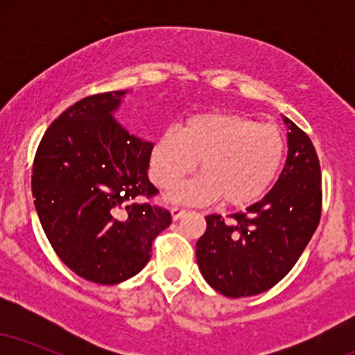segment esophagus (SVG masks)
I'll return each mask as SVG.
<instances>
[{"label": "esophagus", "instance_id": "esophagus-1", "mask_svg": "<svg viewBox=\"0 0 355 355\" xmlns=\"http://www.w3.org/2000/svg\"><path fill=\"white\" fill-rule=\"evenodd\" d=\"M170 211H172V218L173 220L182 218L183 215L187 214V210L185 209H180V207H172V209H170Z\"/></svg>", "mask_w": 355, "mask_h": 355}]
</instances>
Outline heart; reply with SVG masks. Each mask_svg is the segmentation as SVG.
<instances>
[{"label":"heart","mask_w":355,"mask_h":355,"mask_svg":"<svg viewBox=\"0 0 355 355\" xmlns=\"http://www.w3.org/2000/svg\"><path fill=\"white\" fill-rule=\"evenodd\" d=\"M285 157V138L274 125L230 112L187 118L180 132L168 128L152 150V178L170 189L197 166L202 175L177 187L173 202L243 207L259 200L275 182Z\"/></svg>","instance_id":"1"}]
</instances>
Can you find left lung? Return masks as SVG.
<instances>
[{"label": "left lung", "mask_w": 355, "mask_h": 355, "mask_svg": "<svg viewBox=\"0 0 355 355\" xmlns=\"http://www.w3.org/2000/svg\"><path fill=\"white\" fill-rule=\"evenodd\" d=\"M287 162L262 200L245 211L211 214L197 242L203 279L227 297L262 294L295 266L320 220V164L307 133L284 116Z\"/></svg>", "instance_id": "8db88e82"}]
</instances>
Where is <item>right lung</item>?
I'll return each instance as SVG.
<instances>
[{"label":"right lung","instance_id":"1","mask_svg":"<svg viewBox=\"0 0 355 355\" xmlns=\"http://www.w3.org/2000/svg\"><path fill=\"white\" fill-rule=\"evenodd\" d=\"M125 89L87 96L64 110L40 141L31 191L53 250L76 275L120 284L148 263L152 242L172 223L148 202L153 145L130 135L113 112Z\"/></svg>","mask_w":355,"mask_h":355}]
</instances>
